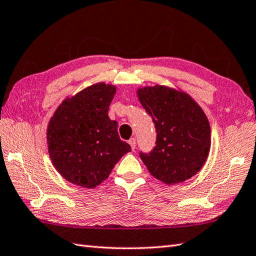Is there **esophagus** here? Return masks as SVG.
<instances>
[{
	"instance_id": "34e87169",
	"label": "esophagus",
	"mask_w": 256,
	"mask_h": 256,
	"mask_svg": "<svg viewBox=\"0 0 256 256\" xmlns=\"http://www.w3.org/2000/svg\"><path fill=\"white\" fill-rule=\"evenodd\" d=\"M128 144H130V146H132V149L134 150L136 149V146H137V140H136V138H132L129 141Z\"/></svg>"
}]
</instances>
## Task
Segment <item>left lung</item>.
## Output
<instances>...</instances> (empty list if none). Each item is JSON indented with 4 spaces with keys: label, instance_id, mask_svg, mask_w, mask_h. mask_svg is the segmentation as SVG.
<instances>
[{
    "label": "left lung",
    "instance_id": "8db88e82",
    "mask_svg": "<svg viewBox=\"0 0 256 256\" xmlns=\"http://www.w3.org/2000/svg\"><path fill=\"white\" fill-rule=\"evenodd\" d=\"M140 104L152 117L156 146L140 153L148 171L168 185L182 183L200 171L212 146V130L205 112L178 88L153 85L137 90Z\"/></svg>",
    "mask_w": 256,
    "mask_h": 256
}]
</instances>
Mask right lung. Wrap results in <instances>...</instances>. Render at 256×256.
Returning a JSON list of instances; mask_svg holds the SVG:
<instances>
[{
    "mask_svg": "<svg viewBox=\"0 0 256 256\" xmlns=\"http://www.w3.org/2000/svg\"><path fill=\"white\" fill-rule=\"evenodd\" d=\"M116 90L115 85L104 82L90 85L66 96L50 118V160L72 184L94 188L108 178L122 156L132 151L119 138L117 122L108 117Z\"/></svg>",
    "mask_w": 256,
    "mask_h": 256,
    "instance_id": "right-lung-1",
    "label": "right lung"
}]
</instances>
